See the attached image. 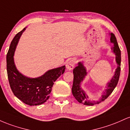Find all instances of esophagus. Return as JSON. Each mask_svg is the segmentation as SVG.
Wrapping results in <instances>:
<instances>
[{
    "label": "esophagus",
    "mask_w": 130,
    "mask_h": 130,
    "mask_svg": "<svg viewBox=\"0 0 130 130\" xmlns=\"http://www.w3.org/2000/svg\"><path fill=\"white\" fill-rule=\"evenodd\" d=\"M74 65H75V61L74 59H71L67 62L66 65V69L68 71H71V70L73 69L74 68Z\"/></svg>",
    "instance_id": "obj_1"
}]
</instances>
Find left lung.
Here are the masks:
<instances>
[{
    "label": "left lung",
    "instance_id": "1",
    "mask_svg": "<svg viewBox=\"0 0 130 130\" xmlns=\"http://www.w3.org/2000/svg\"><path fill=\"white\" fill-rule=\"evenodd\" d=\"M110 42L113 44L111 50L116 55V60L118 66L116 69V71H115L114 75L110 82L107 84L106 89L103 92V94H102V96L100 99V100L91 101L87 93L85 92L84 90L81 88V82H82L83 80L87 75V70H86L85 67H84V66L83 65L82 62H78V66L75 67L73 70L74 81H73L72 88V94L75 97V98L81 104L86 105V106H93L94 104H99L101 102L103 101L108 98L118 84L120 74L121 52L117 42L116 36L113 33L110 34Z\"/></svg>",
    "mask_w": 130,
    "mask_h": 130
}]
</instances>
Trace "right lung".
Returning <instances> with one entry per match:
<instances>
[{
    "label": "right lung",
    "instance_id": "right-lung-1",
    "mask_svg": "<svg viewBox=\"0 0 130 130\" xmlns=\"http://www.w3.org/2000/svg\"><path fill=\"white\" fill-rule=\"evenodd\" d=\"M26 29H23L14 36L7 55V71L10 88L14 95L26 104L40 105L48 100L54 82L64 72L65 66L50 69L37 78H29L17 70L13 55L20 38Z\"/></svg>",
    "mask_w": 130,
    "mask_h": 130
}]
</instances>
